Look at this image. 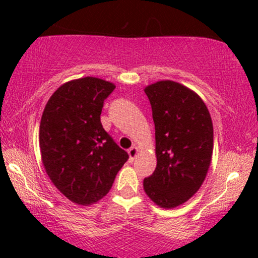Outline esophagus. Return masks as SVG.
I'll return each mask as SVG.
<instances>
[{"label": "esophagus", "instance_id": "esophagus-1", "mask_svg": "<svg viewBox=\"0 0 258 258\" xmlns=\"http://www.w3.org/2000/svg\"><path fill=\"white\" fill-rule=\"evenodd\" d=\"M137 153H139V148L136 147V146H132L131 148L128 150V156H130V160H134L135 157L137 156Z\"/></svg>", "mask_w": 258, "mask_h": 258}]
</instances>
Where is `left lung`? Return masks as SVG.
<instances>
[{
    "label": "left lung",
    "mask_w": 258,
    "mask_h": 258,
    "mask_svg": "<svg viewBox=\"0 0 258 258\" xmlns=\"http://www.w3.org/2000/svg\"><path fill=\"white\" fill-rule=\"evenodd\" d=\"M155 122L157 165L144 179L147 196L163 209L184 204L201 187L213 150V126L197 93L173 81L145 88Z\"/></svg>",
    "instance_id": "1"
}]
</instances>
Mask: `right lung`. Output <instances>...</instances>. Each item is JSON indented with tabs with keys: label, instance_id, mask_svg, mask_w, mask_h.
Returning <instances> with one entry per match:
<instances>
[{
	"label": "right lung",
	"instance_id": "add662e5",
	"mask_svg": "<svg viewBox=\"0 0 258 258\" xmlns=\"http://www.w3.org/2000/svg\"><path fill=\"white\" fill-rule=\"evenodd\" d=\"M116 88L96 77L70 81L54 91L43 110L40 148L49 179L77 205L108 194L128 160L101 123L103 102Z\"/></svg>",
	"mask_w": 258,
	"mask_h": 258
}]
</instances>
